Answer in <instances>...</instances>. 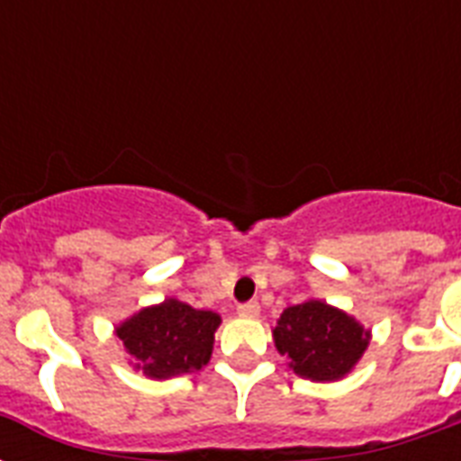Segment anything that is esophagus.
Here are the masks:
<instances>
[{"mask_svg": "<svg viewBox=\"0 0 461 461\" xmlns=\"http://www.w3.org/2000/svg\"><path fill=\"white\" fill-rule=\"evenodd\" d=\"M237 313L241 315V318H256V315L260 313V306L256 302H249V303H241V306L237 308Z\"/></svg>", "mask_w": 461, "mask_h": 461, "instance_id": "obj_1", "label": "esophagus"}]
</instances>
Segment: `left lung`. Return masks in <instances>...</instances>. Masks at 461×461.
Listing matches in <instances>:
<instances>
[{"instance_id":"1","label":"left lung","mask_w":461,"mask_h":461,"mask_svg":"<svg viewBox=\"0 0 461 461\" xmlns=\"http://www.w3.org/2000/svg\"><path fill=\"white\" fill-rule=\"evenodd\" d=\"M273 339L299 378L335 383L357 368L371 344V330L342 308L311 296L282 311Z\"/></svg>"}]
</instances>
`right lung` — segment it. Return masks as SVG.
Masks as SVG:
<instances>
[{"label":"right lung","instance_id":"right-lung-1","mask_svg":"<svg viewBox=\"0 0 461 461\" xmlns=\"http://www.w3.org/2000/svg\"><path fill=\"white\" fill-rule=\"evenodd\" d=\"M220 313L201 311L167 296L165 302L136 311L114 328L133 371L167 380L201 371L212 357Z\"/></svg>","mask_w":461,"mask_h":461}]
</instances>
